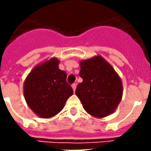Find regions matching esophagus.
<instances>
[{"mask_svg": "<svg viewBox=\"0 0 151 151\" xmlns=\"http://www.w3.org/2000/svg\"><path fill=\"white\" fill-rule=\"evenodd\" d=\"M71 86H72V88H73V92H75L76 87H77V85H76V84H73V85H71Z\"/></svg>", "mask_w": 151, "mask_h": 151, "instance_id": "1", "label": "esophagus"}]
</instances>
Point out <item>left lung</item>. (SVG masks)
I'll return each mask as SVG.
<instances>
[{
	"mask_svg": "<svg viewBox=\"0 0 151 151\" xmlns=\"http://www.w3.org/2000/svg\"><path fill=\"white\" fill-rule=\"evenodd\" d=\"M79 75L83 81L76 88V96L85 111L102 118L111 114L122 100V79L103 57L96 55L80 62Z\"/></svg>",
	"mask_w": 151,
	"mask_h": 151,
	"instance_id": "obj_1",
	"label": "left lung"
}]
</instances>
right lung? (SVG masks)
<instances>
[{"label":"right lung","instance_id":"right-lung-1","mask_svg":"<svg viewBox=\"0 0 151 151\" xmlns=\"http://www.w3.org/2000/svg\"><path fill=\"white\" fill-rule=\"evenodd\" d=\"M55 57L37 64L27 75L23 95L30 110L41 118H51L63 109L66 100L73 94L66 83V73L59 68Z\"/></svg>","mask_w":151,"mask_h":151}]
</instances>
